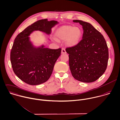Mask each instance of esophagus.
<instances>
[{"label": "esophagus", "instance_id": "esophagus-1", "mask_svg": "<svg viewBox=\"0 0 120 120\" xmlns=\"http://www.w3.org/2000/svg\"><path fill=\"white\" fill-rule=\"evenodd\" d=\"M61 53H66V51L65 48H62L61 49Z\"/></svg>", "mask_w": 120, "mask_h": 120}]
</instances>
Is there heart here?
<instances>
[{"mask_svg":"<svg viewBox=\"0 0 120 120\" xmlns=\"http://www.w3.org/2000/svg\"><path fill=\"white\" fill-rule=\"evenodd\" d=\"M82 35V31L78 27L71 26H64L58 28L55 32L54 40L66 41L69 46L76 45Z\"/></svg>","mask_w":120,"mask_h":120,"instance_id":"1","label":"heart"}]
</instances>
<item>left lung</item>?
<instances>
[{
	"label": "left lung",
	"instance_id": "obj_1",
	"mask_svg": "<svg viewBox=\"0 0 120 120\" xmlns=\"http://www.w3.org/2000/svg\"><path fill=\"white\" fill-rule=\"evenodd\" d=\"M82 26V39L76 45L67 47L69 65L75 79L90 83L98 79L105 72L109 60V49L103 36L91 24L74 20Z\"/></svg>",
	"mask_w": 120,
	"mask_h": 120
}]
</instances>
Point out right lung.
Segmentation results:
<instances>
[{
    "mask_svg": "<svg viewBox=\"0 0 120 120\" xmlns=\"http://www.w3.org/2000/svg\"><path fill=\"white\" fill-rule=\"evenodd\" d=\"M58 22L39 20L27 27L15 39L10 59L15 74L21 80L31 85L46 82L50 77L54 64L61 54V49H52L44 45L36 48L29 40L30 34L39 30L50 34L51 28Z\"/></svg>",
    "mask_w": 120,
    "mask_h": 120,
    "instance_id": "add662e5",
    "label": "right lung"
}]
</instances>
